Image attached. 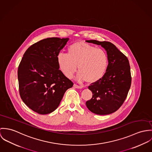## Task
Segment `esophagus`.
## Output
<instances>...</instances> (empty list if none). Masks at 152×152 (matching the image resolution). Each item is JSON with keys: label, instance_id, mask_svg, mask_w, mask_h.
I'll return each mask as SVG.
<instances>
[{"label": "esophagus", "instance_id": "esophagus-1", "mask_svg": "<svg viewBox=\"0 0 152 152\" xmlns=\"http://www.w3.org/2000/svg\"><path fill=\"white\" fill-rule=\"evenodd\" d=\"M73 86H74V87H75V88H82V86H78V85H77V84H74Z\"/></svg>", "mask_w": 152, "mask_h": 152}]
</instances>
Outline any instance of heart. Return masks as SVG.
I'll list each match as a JSON object with an SVG mask.
<instances>
[{
  "instance_id": "1",
  "label": "heart",
  "mask_w": 152,
  "mask_h": 152,
  "mask_svg": "<svg viewBox=\"0 0 152 152\" xmlns=\"http://www.w3.org/2000/svg\"><path fill=\"white\" fill-rule=\"evenodd\" d=\"M57 62L64 75L71 78L78 68L77 79L89 83L97 82L104 75L108 64L105 51L83 41L72 44L68 54L59 53Z\"/></svg>"
}]
</instances>
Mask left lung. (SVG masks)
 <instances>
[{
    "label": "left lung",
    "mask_w": 152,
    "mask_h": 152,
    "mask_svg": "<svg viewBox=\"0 0 152 152\" xmlns=\"http://www.w3.org/2000/svg\"><path fill=\"white\" fill-rule=\"evenodd\" d=\"M89 43L101 45L108 59L107 70L97 82L88 86L93 97L86 104L92 113L98 115L112 114L125 100L131 84V69L127 57L110 42L87 40Z\"/></svg>",
    "instance_id": "8db88e82"
}]
</instances>
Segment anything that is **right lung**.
<instances>
[{
  "mask_svg": "<svg viewBox=\"0 0 152 152\" xmlns=\"http://www.w3.org/2000/svg\"><path fill=\"white\" fill-rule=\"evenodd\" d=\"M69 38L42 39L30 46L18 68L20 97L31 110L48 114L59 106L65 91L73 83L60 70L57 56Z\"/></svg>",
  "mask_w": 152,
  "mask_h": 152,
  "instance_id": "obj_1",
  "label": "right lung"
}]
</instances>
